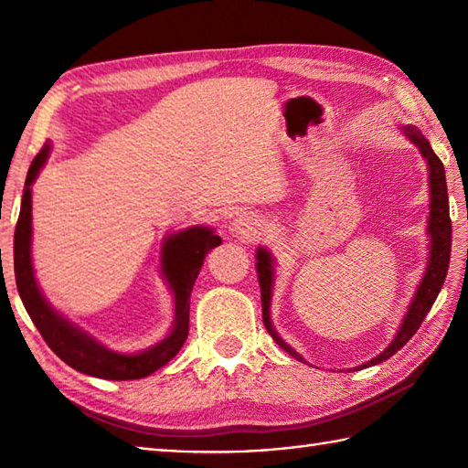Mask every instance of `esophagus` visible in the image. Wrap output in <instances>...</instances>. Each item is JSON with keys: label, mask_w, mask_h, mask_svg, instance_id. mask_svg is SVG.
<instances>
[{"label": "esophagus", "mask_w": 468, "mask_h": 468, "mask_svg": "<svg viewBox=\"0 0 468 468\" xmlns=\"http://www.w3.org/2000/svg\"><path fill=\"white\" fill-rule=\"evenodd\" d=\"M229 231L241 241H253L261 233V218L253 211H237L229 223Z\"/></svg>", "instance_id": "1"}]
</instances>
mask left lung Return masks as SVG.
<instances>
[{
  "mask_svg": "<svg viewBox=\"0 0 468 468\" xmlns=\"http://www.w3.org/2000/svg\"><path fill=\"white\" fill-rule=\"evenodd\" d=\"M402 134L409 138V141L419 146V151L422 158L426 161V166H429V193H431V213H429V227H426V233H429V261H426V270L422 280L419 282V287L410 300L409 312L404 314L402 324L396 332L394 340L388 344L384 352L374 356L372 360L364 362L357 367H367V366H376L388 357L394 356L400 347L410 340V337L419 330L420 324L424 322L426 314L431 312V307L434 303L436 297H439L446 271H449V261H451V243H452V227H451V215H449V191H446V176H444V166L441 163V158L434 154L431 143L426 141L424 134L419 131V128L412 124L400 126ZM255 270H257V280H260L261 287V307H263V324L267 327V332L275 340L277 346H282L283 350L293 356L295 360L305 362L303 357L297 354L293 347L287 344L283 337L275 332V327L271 324V295H273V282H275V260L270 250L265 247H260L255 253ZM357 367H352V370H357Z\"/></svg>",
  "mask_w": 468,
  "mask_h": 468,
  "instance_id": "obj_1",
  "label": "left lung"
}]
</instances>
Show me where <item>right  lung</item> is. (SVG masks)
Listing matches in <instances>:
<instances>
[{
    "label": "right lung",
    "mask_w": 468,
    "mask_h": 468,
    "mask_svg": "<svg viewBox=\"0 0 468 468\" xmlns=\"http://www.w3.org/2000/svg\"><path fill=\"white\" fill-rule=\"evenodd\" d=\"M49 148H52L49 143L44 144L29 165L14 235L16 285L26 312L32 317L49 350L74 370L102 378V380H138V378L151 376L158 367L171 362L183 347L188 335L193 285L203 267L205 255L221 245V237L215 233V229L205 225L178 229L165 237L161 247V273L175 297V320L171 330L161 342L148 346L146 350L134 354L111 350L94 335L84 332L80 325L56 312L36 280L32 263V185L48 161Z\"/></svg>",
    "instance_id": "1"
}]
</instances>
